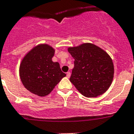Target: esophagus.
Here are the masks:
<instances>
[{"mask_svg":"<svg viewBox=\"0 0 134 134\" xmlns=\"http://www.w3.org/2000/svg\"><path fill=\"white\" fill-rule=\"evenodd\" d=\"M70 75H71V73L70 72H68L66 73V76H67L68 78L70 77Z\"/></svg>","mask_w":134,"mask_h":134,"instance_id":"1","label":"esophagus"}]
</instances>
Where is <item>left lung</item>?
Masks as SVG:
<instances>
[{
  "instance_id": "1",
  "label": "left lung",
  "mask_w": 134,
  "mask_h": 134,
  "mask_svg": "<svg viewBox=\"0 0 134 134\" xmlns=\"http://www.w3.org/2000/svg\"><path fill=\"white\" fill-rule=\"evenodd\" d=\"M74 59L70 81L86 97L101 95L111 86L114 75L113 61L105 50L93 43L69 47Z\"/></svg>"
}]
</instances>
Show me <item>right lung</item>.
<instances>
[{
    "instance_id": "1",
    "label": "right lung",
    "mask_w": 134,
    "mask_h": 134,
    "mask_svg": "<svg viewBox=\"0 0 134 134\" xmlns=\"http://www.w3.org/2000/svg\"><path fill=\"white\" fill-rule=\"evenodd\" d=\"M54 53L52 46L41 43L32 48L21 61L20 79L25 88L33 94L48 95L66 76L58 62L52 61Z\"/></svg>"
}]
</instances>
